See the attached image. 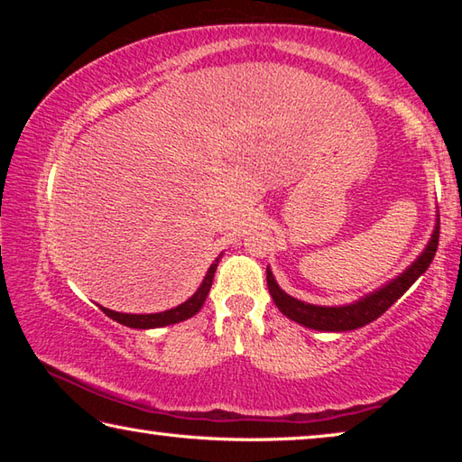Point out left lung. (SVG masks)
Segmentation results:
<instances>
[{"label": "left lung", "mask_w": 462, "mask_h": 462, "mask_svg": "<svg viewBox=\"0 0 462 462\" xmlns=\"http://www.w3.org/2000/svg\"><path fill=\"white\" fill-rule=\"evenodd\" d=\"M438 238H440V220H438L436 230L430 238L428 246L424 253L418 256V261L411 264L408 271H403L400 277L391 281L385 287H381L379 291L363 297L361 301L350 303V306H340V308H324V306H311V303H303L295 297L287 295L283 289L277 285L273 273L267 269V285L269 293L273 295V301L275 306L283 311V314L293 319L297 324H303L308 328H314V330H324V332H346V330H356L365 324L373 322L379 316L385 314V311L393 306V303L400 300V297L408 291V289L416 283L420 275H424L430 263L434 261L436 248H438Z\"/></svg>", "instance_id": "left-lung-1"}]
</instances>
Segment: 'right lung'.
<instances>
[{
  "mask_svg": "<svg viewBox=\"0 0 462 462\" xmlns=\"http://www.w3.org/2000/svg\"><path fill=\"white\" fill-rule=\"evenodd\" d=\"M216 267H217V261L212 264V267H209L208 275H206V279H203V283L199 285L198 291H195L185 303H181V306H177L173 310L161 311V314H120V311H114V310H107V308H101V310H104V314L107 318L116 319V322H120V324L128 326V328H140V330H146V328H161V326L183 322V319L195 316L201 310L203 301H206V297L209 293V289H212Z\"/></svg>",
  "mask_w": 462,
  "mask_h": 462,
  "instance_id": "right-lung-1",
  "label": "right lung"
}]
</instances>
